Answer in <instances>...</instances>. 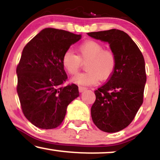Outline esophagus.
Returning a JSON list of instances; mask_svg holds the SVG:
<instances>
[{
  "label": "esophagus",
  "mask_w": 160,
  "mask_h": 160,
  "mask_svg": "<svg viewBox=\"0 0 160 160\" xmlns=\"http://www.w3.org/2000/svg\"><path fill=\"white\" fill-rule=\"evenodd\" d=\"M87 89L86 87H83V86H79V92H83L84 91Z\"/></svg>",
  "instance_id": "obj_1"
}]
</instances>
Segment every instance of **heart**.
Masks as SVG:
<instances>
[{
    "label": "heart",
    "mask_w": 160,
    "mask_h": 160,
    "mask_svg": "<svg viewBox=\"0 0 160 160\" xmlns=\"http://www.w3.org/2000/svg\"><path fill=\"white\" fill-rule=\"evenodd\" d=\"M78 55L71 51H65L62 57L63 68L69 74H78L82 62H87L88 72L77 75L72 82L80 86H92L98 83L99 79H108L114 72L116 66V57L110 50H104L99 42L88 40L78 46Z\"/></svg>",
    "instance_id": "b5f03b06"
}]
</instances>
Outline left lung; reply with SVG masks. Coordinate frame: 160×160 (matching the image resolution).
<instances>
[{"instance_id": "8db88e82", "label": "left lung", "mask_w": 160, "mask_h": 160, "mask_svg": "<svg viewBox=\"0 0 160 160\" xmlns=\"http://www.w3.org/2000/svg\"><path fill=\"white\" fill-rule=\"evenodd\" d=\"M88 35L109 43L116 57L114 72L95 91L92 121L102 131L118 132L132 122L143 103L147 80L145 59L136 44L122 30L112 29Z\"/></svg>"}]
</instances>
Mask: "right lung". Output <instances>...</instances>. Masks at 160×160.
Wrapping results in <instances>:
<instances>
[{
    "mask_svg": "<svg viewBox=\"0 0 160 160\" xmlns=\"http://www.w3.org/2000/svg\"><path fill=\"white\" fill-rule=\"evenodd\" d=\"M82 36L54 28L40 31L23 49L16 68L19 101L34 126L53 129L64 120L67 107L79 96L78 86H62L67 80L62 57Z\"/></svg>",
    "mask_w": 160,
    "mask_h": 160,
    "instance_id": "1",
    "label": "right lung"
}]
</instances>
